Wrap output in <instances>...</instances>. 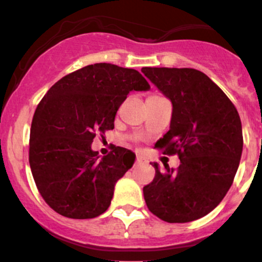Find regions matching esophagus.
Segmentation results:
<instances>
[{
    "instance_id": "1",
    "label": "esophagus",
    "mask_w": 262,
    "mask_h": 262,
    "mask_svg": "<svg viewBox=\"0 0 262 262\" xmlns=\"http://www.w3.org/2000/svg\"><path fill=\"white\" fill-rule=\"evenodd\" d=\"M146 159H144L143 156L141 155H137V159H135V164L137 165H144V164H146Z\"/></svg>"
}]
</instances>
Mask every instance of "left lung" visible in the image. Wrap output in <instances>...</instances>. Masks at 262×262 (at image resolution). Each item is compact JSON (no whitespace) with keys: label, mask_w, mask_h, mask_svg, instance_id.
<instances>
[{"label":"left lung","mask_w":262,"mask_h":262,"mask_svg":"<svg viewBox=\"0 0 262 262\" xmlns=\"http://www.w3.org/2000/svg\"><path fill=\"white\" fill-rule=\"evenodd\" d=\"M172 103L170 130L155 148L177 154V170L154 162L155 177L144 186L152 214L167 223H187L212 212L229 191L243 152L239 113L227 95L196 69L143 68Z\"/></svg>","instance_id":"obj_1"}]
</instances>
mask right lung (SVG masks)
Segmentation results:
<instances>
[{
	"mask_svg": "<svg viewBox=\"0 0 262 262\" xmlns=\"http://www.w3.org/2000/svg\"><path fill=\"white\" fill-rule=\"evenodd\" d=\"M149 89L139 71L100 62L66 75L45 93L33 116L29 165L50 208L73 219L106 212L135 154L117 146L100 158L91 149L93 138L114 128L129 92Z\"/></svg>",
	"mask_w": 262,
	"mask_h": 262,
	"instance_id": "add662e5",
	"label": "right lung"
}]
</instances>
